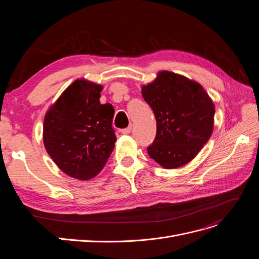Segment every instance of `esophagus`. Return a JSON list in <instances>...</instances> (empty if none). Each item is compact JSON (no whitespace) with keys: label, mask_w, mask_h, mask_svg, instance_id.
<instances>
[{"label":"esophagus","mask_w":259,"mask_h":259,"mask_svg":"<svg viewBox=\"0 0 259 259\" xmlns=\"http://www.w3.org/2000/svg\"><path fill=\"white\" fill-rule=\"evenodd\" d=\"M131 132H132V126H128V127H126V128H123V130L121 131V133H122V134H124V135L130 134Z\"/></svg>","instance_id":"obj_1"}]
</instances>
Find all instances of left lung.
<instances>
[{"label":"left lung","instance_id":"obj_1","mask_svg":"<svg viewBox=\"0 0 259 259\" xmlns=\"http://www.w3.org/2000/svg\"><path fill=\"white\" fill-rule=\"evenodd\" d=\"M142 94L156 120L155 139L147 148L149 156L167 169L186 165L213 133V100L201 84L170 71H160L143 86Z\"/></svg>","mask_w":259,"mask_h":259}]
</instances>
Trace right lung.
I'll list each match as a JSON object with an SVG mask.
<instances>
[{"mask_svg": "<svg viewBox=\"0 0 259 259\" xmlns=\"http://www.w3.org/2000/svg\"><path fill=\"white\" fill-rule=\"evenodd\" d=\"M101 91L99 84L77 79L49 108L44 117L46 151L72 178L95 177L114 148V109L110 104H100Z\"/></svg>", "mask_w": 259, "mask_h": 259, "instance_id": "1", "label": "right lung"}]
</instances>
